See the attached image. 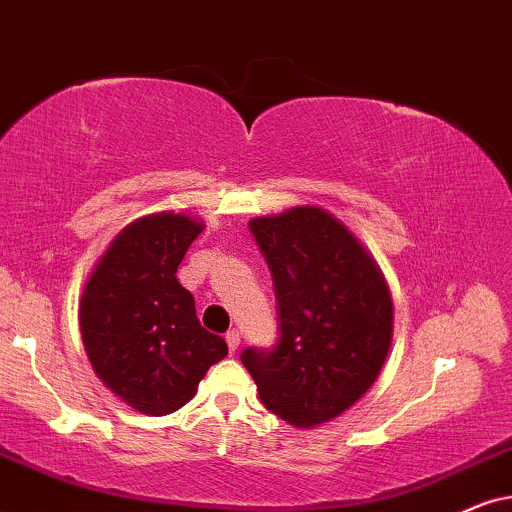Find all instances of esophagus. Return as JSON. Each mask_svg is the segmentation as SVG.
I'll return each mask as SVG.
<instances>
[{
	"instance_id": "esophagus-1",
	"label": "esophagus",
	"mask_w": 512,
	"mask_h": 512,
	"mask_svg": "<svg viewBox=\"0 0 512 512\" xmlns=\"http://www.w3.org/2000/svg\"><path fill=\"white\" fill-rule=\"evenodd\" d=\"M226 345H229V352H236L238 345H241V335H238V331L226 333Z\"/></svg>"
}]
</instances>
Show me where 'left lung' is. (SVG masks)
I'll return each mask as SVG.
<instances>
[{"label": "left lung", "instance_id": "obj_1", "mask_svg": "<svg viewBox=\"0 0 512 512\" xmlns=\"http://www.w3.org/2000/svg\"><path fill=\"white\" fill-rule=\"evenodd\" d=\"M274 278L281 338L241 354L262 404L295 428H319L368 392L392 345L383 269L338 217L297 205L250 219Z\"/></svg>", "mask_w": 512, "mask_h": 512}]
</instances>
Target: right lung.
<instances>
[{
    "mask_svg": "<svg viewBox=\"0 0 512 512\" xmlns=\"http://www.w3.org/2000/svg\"><path fill=\"white\" fill-rule=\"evenodd\" d=\"M205 224L153 212L113 238L84 283L80 333L89 364L113 394L146 416L189 404L208 368L229 354L205 331L177 267Z\"/></svg>",
    "mask_w": 512,
    "mask_h": 512,
    "instance_id": "1",
    "label": "right lung"
}]
</instances>
